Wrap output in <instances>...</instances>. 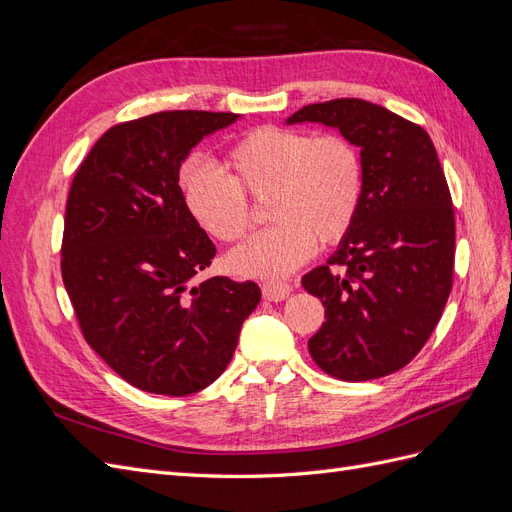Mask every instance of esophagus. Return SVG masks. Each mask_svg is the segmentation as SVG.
<instances>
[{
	"instance_id": "obj_1",
	"label": "esophagus",
	"mask_w": 512,
	"mask_h": 512,
	"mask_svg": "<svg viewBox=\"0 0 512 512\" xmlns=\"http://www.w3.org/2000/svg\"><path fill=\"white\" fill-rule=\"evenodd\" d=\"M292 292V286L286 282H265L262 284V297L267 301H284L288 299V294Z\"/></svg>"
}]
</instances>
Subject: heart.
<instances>
[{"label": "heart", "instance_id": "1", "mask_svg": "<svg viewBox=\"0 0 512 512\" xmlns=\"http://www.w3.org/2000/svg\"><path fill=\"white\" fill-rule=\"evenodd\" d=\"M228 177L190 162L181 198L192 220L218 241H237L252 226L245 194L267 200L275 222L228 254L239 275L282 277L350 230L363 198V160L348 138L301 130L256 128L230 147Z\"/></svg>", "mask_w": 512, "mask_h": 512}]
</instances>
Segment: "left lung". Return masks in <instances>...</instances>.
Instances as JSON below:
<instances>
[{"mask_svg": "<svg viewBox=\"0 0 512 512\" xmlns=\"http://www.w3.org/2000/svg\"><path fill=\"white\" fill-rule=\"evenodd\" d=\"M294 123L339 130L365 175L350 230L301 280L327 318L309 354L337 380L389 376L425 346L453 286L455 215L436 147L421 126L359 98L303 106Z\"/></svg>", "mask_w": 512, "mask_h": 512, "instance_id": "obj_1", "label": "left lung"}]
</instances>
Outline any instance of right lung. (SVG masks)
<instances>
[{
	"instance_id": "add662e5",
	"label": "right lung",
	"mask_w": 512,
	"mask_h": 512,
	"mask_svg": "<svg viewBox=\"0 0 512 512\" xmlns=\"http://www.w3.org/2000/svg\"><path fill=\"white\" fill-rule=\"evenodd\" d=\"M237 113L164 111L100 136L72 181L61 275L87 344L115 374L147 393L183 397L218 380L254 282L194 277L215 245L188 213L179 168Z\"/></svg>"
}]
</instances>
